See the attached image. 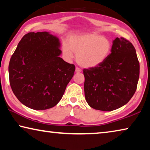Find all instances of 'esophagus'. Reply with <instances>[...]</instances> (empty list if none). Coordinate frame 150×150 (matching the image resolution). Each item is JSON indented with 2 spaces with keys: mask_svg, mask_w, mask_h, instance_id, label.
Masks as SVG:
<instances>
[{
  "mask_svg": "<svg viewBox=\"0 0 150 150\" xmlns=\"http://www.w3.org/2000/svg\"><path fill=\"white\" fill-rule=\"evenodd\" d=\"M82 71V70H81L79 67H76L75 68V72L76 73H81Z\"/></svg>",
  "mask_w": 150,
  "mask_h": 150,
  "instance_id": "esophagus-1",
  "label": "esophagus"
}]
</instances>
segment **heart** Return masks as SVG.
<instances>
[{
  "instance_id": "heart-1",
  "label": "heart",
  "mask_w": 150,
  "mask_h": 150,
  "mask_svg": "<svg viewBox=\"0 0 150 150\" xmlns=\"http://www.w3.org/2000/svg\"><path fill=\"white\" fill-rule=\"evenodd\" d=\"M111 48L110 40L95 33L73 35L68 40V44L63 43L62 47L66 59H71L74 52L79 64L86 68L102 64L110 55Z\"/></svg>"
}]
</instances>
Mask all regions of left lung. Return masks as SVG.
I'll return each mask as SVG.
<instances>
[{"instance_id": "left-lung-1", "label": "left lung", "mask_w": 150, "mask_h": 150, "mask_svg": "<svg viewBox=\"0 0 150 150\" xmlns=\"http://www.w3.org/2000/svg\"><path fill=\"white\" fill-rule=\"evenodd\" d=\"M85 99L91 107L112 111L128 102L135 93L139 63L132 44L121 37L113 41L111 54L102 64L83 69Z\"/></svg>"}]
</instances>
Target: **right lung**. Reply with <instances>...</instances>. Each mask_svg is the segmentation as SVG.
<instances>
[{"label":"right lung","mask_w":150,"mask_h":150,"mask_svg":"<svg viewBox=\"0 0 150 150\" xmlns=\"http://www.w3.org/2000/svg\"><path fill=\"white\" fill-rule=\"evenodd\" d=\"M59 46L47 32L28 33L18 44L9 63L10 85L27 107L46 110L62 99L75 66L59 57Z\"/></svg>","instance_id":"obj_1"}]
</instances>
